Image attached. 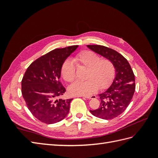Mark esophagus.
<instances>
[{
    "label": "esophagus",
    "mask_w": 158,
    "mask_h": 158,
    "mask_svg": "<svg viewBox=\"0 0 158 158\" xmlns=\"http://www.w3.org/2000/svg\"><path fill=\"white\" fill-rule=\"evenodd\" d=\"M83 98H85L87 99H93V98H96V96L95 95H92V96H83Z\"/></svg>",
    "instance_id": "obj_1"
}]
</instances>
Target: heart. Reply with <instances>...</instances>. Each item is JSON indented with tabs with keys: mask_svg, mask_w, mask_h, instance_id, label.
I'll list each match as a JSON object with an SVG mask.
<instances>
[{
	"mask_svg": "<svg viewBox=\"0 0 158 158\" xmlns=\"http://www.w3.org/2000/svg\"><path fill=\"white\" fill-rule=\"evenodd\" d=\"M73 62L78 67H85L87 70L85 81H77L69 87V91L73 96H89L98 88L105 89L112 82L115 69L109 59H100L95 52L85 50L74 56ZM61 74L64 81L69 83L75 79V68L73 62L67 60L63 63Z\"/></svg>",
	"mask_w": 158,
	"mask_h": 158,
	"instance_id": "obj_1",
	"label": "heart"
}]
</instances>
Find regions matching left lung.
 <instances>
[{"instance_id": "left-lung-1", "label": "left lung", "mask_w": 158, "mask_h": 158, "mask_svg": "<svg viewBox=\"0 0 158 158\" xmlns=\"http://www.w3.org/2000/svg\"><path fill=\"white\" fill-rule=\"evenodd\" d=\"M92 51L112 62L115 77L111 85L99 94L98 109L90 110L93 115L103 119H112L121 115L130 105L135 91V77L129 62L115 50L98 45H87Z\"/></svg>"}]
</instances>
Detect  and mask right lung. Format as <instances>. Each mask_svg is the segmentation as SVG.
Returning <instances> with one entry per match:
<instances>
[{
  "instance_id": "obj_1",
  "label": "right lung",
  "mask_w": 158,
  "mask_h": 158,
  "mask_svg": "<svg viewBox=\"0 0 158 158\" xmlns=\"http://www.w3.org/2000/svg\"><path fill=\"white\" fill-rule=\"evenodd\" d=\"M77 48L52 50L33 62L23 77V98L33 116L43 123L59 122L68 115L73 98L58 99L66 92L59 79L64 62Z\"/></svg>"
}]
</instances>
